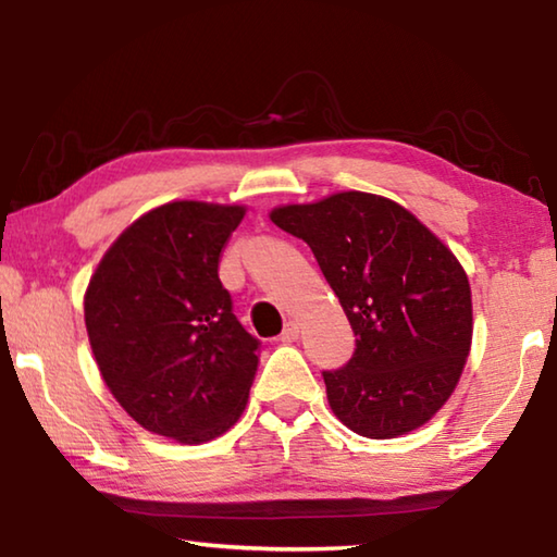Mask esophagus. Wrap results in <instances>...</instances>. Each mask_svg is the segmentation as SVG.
I'll use <instances>...</instances> for the list:
<instances>
[{
  "mask_svg": "<svg viewBox=\"0 0 557 557\" xmlns=\"http://www.w3.org/2000/svg\"><path fill=\"white\" fill-rule=\"evenodd\" d=\"M297 338H299V324L297 322H287L285 329H282V334H280V342L292 344V342H297Z\"/></svg>",
  "mask_w": 557,
  "mask_h": 557,
  "instance_id": "1",
  "label": "esophagus"
}]
</instances>
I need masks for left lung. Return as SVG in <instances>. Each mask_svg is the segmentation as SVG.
Masks as SVG:
<instances>
[{"mask_svg": "<svg viewBox=\"0 0 557 557\" xmlns=\"http://www.w3.org/2000/svg\"><path fill=\"white\" fill-rule=\"evenodd\" d=\"M270 219L312 248L354 329V356L322 373L336 418L371 440L425 425L455 391L471 346L459 260L410 211L375 194L280 206Z\"/></svg>", "mask_w": 557, "mask_h": 557, "instance_id": "8db88e82", "label": "left lung"}]
</instances>
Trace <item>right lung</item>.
I'll return each mask as SVG.
<instances>
[{"label":"right lung","instance_id":"obj_1","mask_svg":"<svg viewBox=\"0 0 557 557\" xmlns=\"http://www.w3.org/2000/svg\"><path fill=\"white\" fill-rule=\"evenodd\" d=\"M243 215V206H159L110 245L90 277L86 329L102 381L154 435L209 442L248 403L260 342L219 280Z\"/></svg>","mask_w":557,"mask_h":557}]
</instances>
